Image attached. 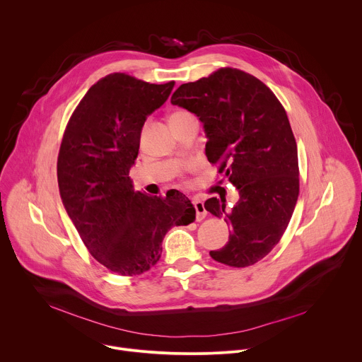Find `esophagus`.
Listing matches in <instances>:
<instances>
[{
	"label": "esophagus",
	"instance_id": "obj_1",
	"mask_svg": "<svg viewBox=\"0 0 362 362\" xmlns=\"http://www.w3.org/2000/svg\"><path fill=\"white\" fill-rule=\"evenodd\" d=\"M192 203H193V206H194V211H196V219H197V221L204 219V218H206V215H208V212H206V209H204V204H203V202H202L200 199H197V197H193Z\"/></svg>",
	"mask_w": 362,
	"mask_h": 362
}]
</instances>
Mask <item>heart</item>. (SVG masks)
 I'll use <instances>...</instances> for the list:
<instances>
[{
    "mask_svg": "<svg viewBox=\"0 0 362 362\" xmlns=\"http://www.w3.org/2000/svg\"><path fill=\"white\" fill-rule=\"evenodd\" d=\"M180 113H182V112H180ZM175 115H177V113H175Z\"/></svg>",
    "mask_w": 362,
    "mask_h": 362,
    "instance_id": "1",
    "label": "heart"
}]
</instances>
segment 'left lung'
I'll return each mask as SVG.
<instances>
[{
    "instance_id": "left-lung-1",
    "label": "left lung",
    "mask_w": 362,
    "mask_h": 362,
    "mask_svg": "<svg viewBox=\"0 0 362 362\" xmlns=\"http://www.w3.org/2000/svg\"><path fill=\"white\" fill-rule=\"evenodd\" d=\"M172 105L193 113L206 134L204 153L238 189L239 200L211 197L204 209L230 228L228 243L211 250L215 261L245 268L281 240L299 194L298 148L285 109L256 77L221 69L182 84Z\"/></svg>"
}]
</instances>
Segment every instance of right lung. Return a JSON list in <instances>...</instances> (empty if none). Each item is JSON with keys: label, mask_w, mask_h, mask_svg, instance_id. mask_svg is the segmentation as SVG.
Returning <instances> with one entry per match:
<instances>
[{"label": "right lung", "mask_w": 362, "mask_h": 362, "mask_svg": "<svg viewBox=\"0 0 362 362\" xmlns=\"http://www.w3.org/2000/svg\"><path fill=\"white\" fill-rule=\"evenodd\" d=\"M173 87L175 81L109 74L88 88L64 132L57 160L64 209L94 259L117 275L148 271L168 230L196 219L194 206L179 190L165 199L148 196L134 192L129 177L144 122Z\"/></svg>", "instance_id": "right-lung-1"}]
</instances>
